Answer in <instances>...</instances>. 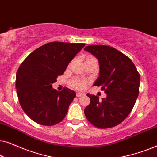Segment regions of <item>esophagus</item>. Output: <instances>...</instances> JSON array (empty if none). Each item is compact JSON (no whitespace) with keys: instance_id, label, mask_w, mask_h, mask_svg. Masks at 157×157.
<instances>
[{"instance_id":"esophagus-1","label":"esophagus","mask_w":157,"mask_h":157,"mask_svg":"<svg viewBox=\"0 0 157 157\" xmlns=\"http://www.w3.org/2000/svg\"><path fill=\"white\" fill-rule=\"evenodd\" d=\"M85 95V93H83V92H77L76 93V96H78V97H79V96H83Z\"/></svg>"}]
</instances>
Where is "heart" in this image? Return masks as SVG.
I'll return each instance as SVG.
<instances>
[{
  "instance_id": "heart-1",
  "label": "heart",
  "mask_w": 157,
  "mask_h": 157,
  "mask_svg": "<svg viewBox=\"0 0 157 157\" xmlns=\"http://www.w3.org/2000/svg\"><path fill=\"white\" fill-rule=\"evenodd\" d=\"M71 85L76 89H83L86 86V82L78 78H74L71 81Z\"/></svg>"
}]
</instances>
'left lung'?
<instances>
[{"mask_svg": "<svg viewBox=\"0 0 157 157\" xmlns=\"http://www.w3.org/2000/svg\"><path fill=\"white\" fill-rule=\"evenodd\" d=\"M84 50L98 59L99 75L94 86H101L107 96L101 101L87 94L91 102L84 109L85 116L96 127H113L132 111L139 95L140 75L129 58L113 47L93 45Z\"/></svg>", "mask_w": 157, "mask_h": 157, "instance_id": "obj_1", "label": "left lung"}]
</instances>
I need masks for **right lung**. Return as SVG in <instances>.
Here are the masks:
<instances>
[{"mask_svg":"<svg viewBox=\"0 0 157 157\" xmlns=\"http://www.w3.org/2000/svg\"><path fill=\"white\" fill-rule=\"evenodd\" d=\"M85 44L51 42L30 53L16 73L19 102L29 118L38 124L53 126L66 117L76 92L53 89L58 76L65 71Z\"/></svg>","mask_w":157,"mask_h":157,"instance_id":"obj_1","label":"right lung"}]
</instances>
